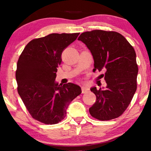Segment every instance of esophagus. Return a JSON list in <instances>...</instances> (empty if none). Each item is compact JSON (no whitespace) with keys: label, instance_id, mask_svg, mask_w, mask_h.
<instances>
[{"label":"esophagus","instance_id":"esophagus-1","mask_svg":"<svg viewBox=\"0 0 151 151\" xmlns=\"http://www.w3.org/2000/svg\"><path fill=\"white\" fill-rule=\"evenodd\" d=\"M88 88L86 87V86H82V93H86V92L88 91Z\"/></svg>","mask_w":151,"mask_h":151}]
</instances>
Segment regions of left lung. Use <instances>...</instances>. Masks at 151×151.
<instances>
[{"mask_svg": "<svg viewBox=\"0 0 151 151\" xmlns=\"http://www.w3.org/2000/svg\"><path fill=\"white\" fill-rule=\"evenodd\" d=\"M78 40L91 52L93 71H105L101 76L107 84L106 89L91 88L96 101L89 109L90 114L101 121L117 118L129 106L137 89L138 67L135 49L122 35L113 31L83 32Z\"/></svg>", "mask_w": 151, "mask_h": 151, "instance_id": "1", "label": "left lung"}]
</instances>
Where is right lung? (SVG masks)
Wrapping results in <instances>:
<instances>
[{
	"label": "right lung",
	"instance_id": "1",
	"mask_svg": "<svg viewBox=\"0 0 151 151\" xmlns=\"http://www.w3.org/2000/svg\"><path fill=\"white\" fill-rule=\"evenodd\" d=\"M80 33L51 34L31 40L17 63V91L33 118L45 124L65 119L69 103L81 93L79 86L55 82L63 51Z\"/></svg>",
	"mask_w": 151,
	"mask_h": 151
}]
</instances>
